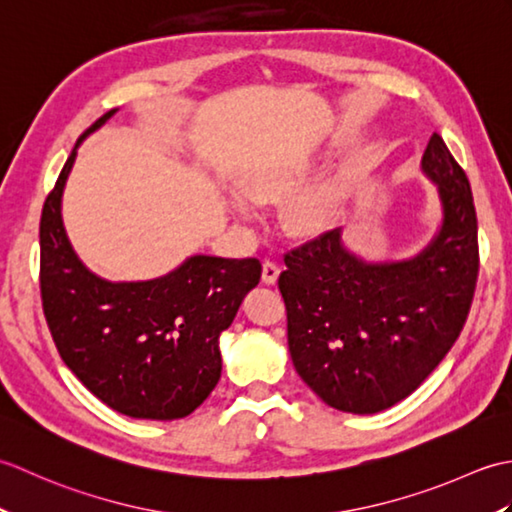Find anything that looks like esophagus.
Masks as SVG:
<instances>
[{
	"mask_svg": "<svg viewBox=\"0 0 512 512\" xmlns=\"http://www.w3.org/2000/svg\"><path fill=\"white\" fill-rule=\"evenodd\" d=\"M279 264L275 262V259H264V264H262V279H264V284H268V286H273L275 281H277V277H279Z\"/></svg>",
	"mask_w": 512,
	"mask_h": 512,
	"instance_id": "obj_1",
	"label": "esophagus"
}]
</instances>
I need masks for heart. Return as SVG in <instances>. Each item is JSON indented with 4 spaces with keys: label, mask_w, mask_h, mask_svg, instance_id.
Returning <instances> with one entry per match:
<instances>
[{
    "label": "heart",
    "mask_w": 512,
    "mask_h": 512,
    "mask_svg": "<svg viewBox=\"0 0 512 512\" xmlns=\"http://www.w3.org/2000/svg\"><path fill=\"white\" fill-rule=\"evenodd\" d=\"M310 171V162L303 158L279 156L264 160L242 180V195L235 198L239 213H253L257 202H273L281 195L299 189ZM336 191L330 187H314L297 193L286 206V224L297 233H308L323 226L336 211Z\"/></svg>",
    "instance_id": "obj_1"
}]
</instances>
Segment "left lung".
Returning <instances> with one entry per match:
<instances>
[{
  "mask_svg": "<svg viewBox=\"0 0 512 512\" xmlns=\"http://www.w3.org/2000/svg\"><path fill=\"white\" fill-rule=\"evenodd\" d=\"M422 169L438 184L444 222L411 262L365 264L339 228L284 255L279 292L297 374L330 407L376 413L416 391L469 317L480 248L469 178L433 132Z\"/></svg>",
  "mask_w": 512,
  "mask_h": 512,
  "instance_id": "8db88e82",
  "label": "left lung"
}]
</instances>
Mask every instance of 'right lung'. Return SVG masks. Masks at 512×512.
Instances as JSON below:
<instances>
[{
	"label": "right lung",
	"instance_id": "obj_1",
	"mask_svg": "<svg viewBox=\"0 0 512 512\" xmlns=\"http://www.w3.org/2000/svg\"><path fill=\"white\" fill-rule=\"evenodd\" d=\"M112 114L105 112L83 136ZM76 145L43 202L39 224V290L52 341L74 376L114 411L143 420L189 416L220 380V334L259 284L262 264L255 257L195 255L171 275L140 284L92 275L61 222Z\"/></svg>",
	"mask_w": 512,
	"mask_h": 512
}]
</instances>
